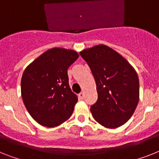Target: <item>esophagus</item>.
Here are the masks:
<instances>
[{
  "mask_svg": "<svg viewBox=\"0 0 159 159\" xmlns=\"http://www.w3.org/2000/svg\"><path fill=\"white\" fill-rule=\"evenodd\" d=\"M84 96H85V94H84L83 92H81L80 94H78V98H79L80 99H83Z\"/></svg>",
  "mask_w": 159,
  "mask_h": 159,
  "instance_id": "obj_1",
  "label": "esophagus"
}]
</instances>
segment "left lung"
Returning <instances> with one entry per match:
<instances>
[{"instance_id": "8db88e82", "label": "left lung", "mask_w": 159, "mask_h": 159, "mask_svg": "<svg viewBox=\"0 0 159 159\" xmlns=\"http://www.w3.org/2000/svg\"><path fill=\"white\" fill-rule=\"evenodd\" d=\"M91 69L98 100L91 105L98 124L116 129L133 116L139 101L138 76L126 60L106 45H97L80 52Z\"/></svg>"}]
</instances>
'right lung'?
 <instances>
[{"instance_id":"right-lung-1","label":"right lung","mask_w":159,"mask_h":159,"mask_svg":"<svg viewBox=\"0 0 159 159\" xmlns=\"http://www.w3.org/2000/svg\"><path fill=\"white\" fill-rule=\"evenodd\" d=\"M77 58L75 51L55 48L24 70L22 100L32 118L41 125L56 127L71 116L77 96L69 87L67 71Z\"/></svg>"}]
</instances>
